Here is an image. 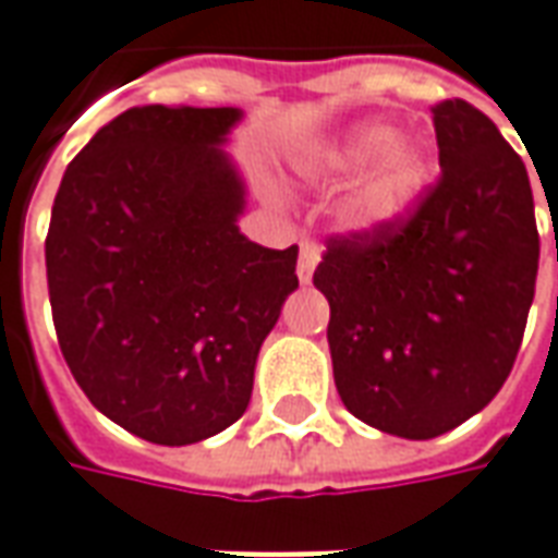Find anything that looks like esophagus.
<instances>
[{
	"label": "esophagus",
	"mask_w": 558,
	"mask_h": 558,
	"mask_svg": "<svg viewBox=\"0 0 558 558\" xmlns=\"http://www.w3.org/2000/svg\"><path fill=\"white\" fill-rule=\"evenodd\" d=\"M317 263H319L317 241L305 239L302 244H299V268H295V275H299V280H302V283H311Z\"/></svg>",
	"instance_id": "esophagus-1"
}]
</instances>
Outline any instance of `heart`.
Masks as SVG:
<instances>
[{
	"mask_svg": "<svg viewBox=\"0 0 558 558\" xmlns=\"http://www.w3.org/2000/svg\"><path fill=\"white\" fill-rule=\"evenodd\" d=\"M396 130L387 123H368L323 154V169L353 174L384 157L372 178L353 198V220L360 226H389L414 208L428 181V159L420 147H396Z\"/></svg>",
	"mask_w": 558,
	"mask_h": 558,
	"instance_id": "b5f03b06",
	"label": "heart"
}]
</instances>
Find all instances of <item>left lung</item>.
Instances as JSON below:
<instances>
[{"label":"left lung","mask_w":558,"mask_h":558,"mask_svg":"<svg viewBox=\"0 0 558 558\" xmlns=\"http://www.w3.org/2000/svg\"><path fill=\"white\" fill-rule=\"evenodd\" d=\"M441 174L389 226L329 235L314 287L350 414L426 441L505 387L535 299L541 239L520 154L465 99L432 105Z\"/></svg>","instance_id":"1"}]
</instances>
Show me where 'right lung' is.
<instances>
[{
    "label": "right lung",
    "mask_w": 558,
    "mask_h": 558,
    "mask_svg": "<svg viewBox=\"0 0 558 558\" xmlns=\"http://www.w3.org/2000/svg\"><path fill=\"white\" fill-rule=\"evenodd\" d=\"M239 108L142 105L62 174L45 239L62 360L99 411L150 444L232 426L299 247L239 232L244 186L220 150Z\"/></svg>",
    "instance_id": "1"
}]
</instances>
